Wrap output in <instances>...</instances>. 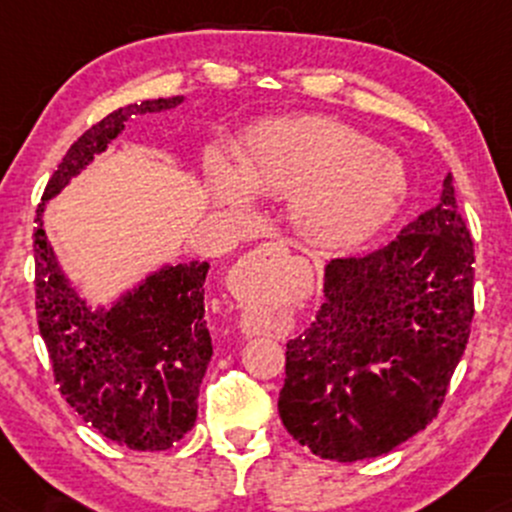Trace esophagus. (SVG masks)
Segmentation results:
<instances>
[{"mask_svg":"<svg viewBox=\"0 0 512 512\" xmlns=\"http://www.w3.org/2000/svg\"><path fill=\"white\" fill-rule=\"evenodd\" d=\"M262 250L264 252H284L286 248H284V243H264Z\"/></svg>","mask_w":512,"mask_h":512,"instance_id":"obj_1","label":"esophagus"}]
</instances>
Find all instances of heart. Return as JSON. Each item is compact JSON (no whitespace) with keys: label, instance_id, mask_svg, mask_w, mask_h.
Wrapping results in <instances>:
<instances>
[{"label":"heart","instance_id":"heart-1","mask_svg":"<svg viewBox=\"0 0 512 512\" xmlns=\"http://www.w3.org/2000/svg\"><path fill=\"white\" fill-rule=\"evenodd\" d=\"M238 175L214 158V195L236 214L250 195L291 204L298 233L322 248H349L395 214L407 178L395 154L332 117L264 122L240 144Z\"/></svg>","mask_w":512,"mask_h":512}]
</instances>
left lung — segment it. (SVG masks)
Here are the masks:
<instances>
[{
  "instance_id": "obj_1",
  "label": "left lung",
  "mask_w": 512,
  "mask_h": 512,
  "mask_svg": "<svg viewBox=\"0 0 512 512\" xmlns=\"http://www.w3.org/2000/svg\"><path fill=\"white\" fill-rule=\"evenodd\" d=\"M472 317L474 243L448 175L395 240L327 264L325 303L286 344V431L337 462L397 448L438 416Z\"/></svg>"
}]
</instances>
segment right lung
Returning <instances> with one entry per match:
<instances>
[{
	"mask_svg": "<svg viewBox=\"0 0 512 512\" xmlns=\"http://www.w3.org/2000/svg\"><path fill=\"white\" fill-rule=\"evenodd\" d=\"M180 96L115 110L88 127L57 166L43 199L101 154L125 122L175 108ZM35 211V313L55 383L76 414L129 450H166L195 426L197 395L211 358L204 317L209 262L149 276L110 313H91L60 272Z\"/></svg>",
	"mask_w": 512,
	"mask_h": 512,
	"instance_id": "right-lung-1",
	"label": "right lung"
}]
</instances>
